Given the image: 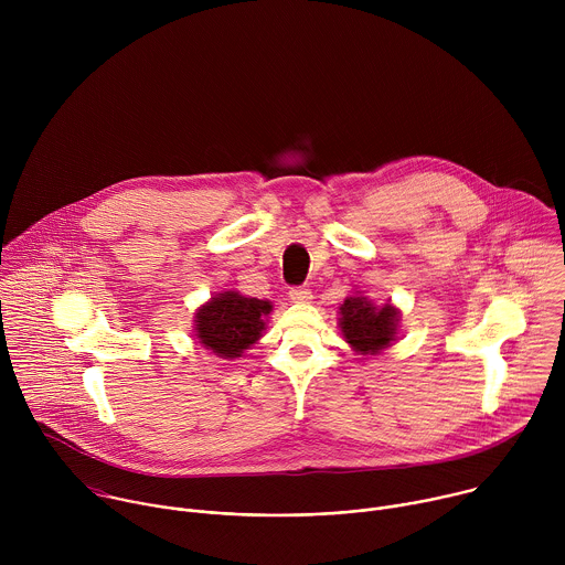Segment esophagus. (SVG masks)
I'll return each mask as SVG.
<instances>
[{
	"label": "esophagus",
	"mask_w": 565,
	"mask_h": 565,
	"mask_svg": "<svg viewBox=\"0 0 565 565\" xmlns=\"http://www.w3.org/2000/svg\"><path fill=\"white\" fill-rule=\"evenodd\" d=\"M288 297H290L292 301H297V303H303V301H310V299H312V292H310L308 288H303V286H292V288L288 290Z\"/></svg>",
	"instance_id": "34e87169"
}]
</instances>
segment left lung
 <instances>
[{
    "instance_id": "1",
    "label": "left lung",
    "mask_w": 565,
    "mask_h": 565,
    "mask_svg": "<svg viewBox=\"0 0 565 565\" xmlns=\"http://www.w3.org/2000/svg\"><path fill=\"white\" fill-rule=\"evenodd\" d=\"M340 312L347 342L362 355L377 353L395 340L397 310L391 303L377 308L366 297H349L340 306Z\"/></svg>"
}]
</instances>
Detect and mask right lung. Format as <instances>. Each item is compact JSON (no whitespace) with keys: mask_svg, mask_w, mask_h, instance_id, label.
I'll use <instances>...</instances> for the list:
<instances>
[{"mask_svg":"<svg viewBox=\"0 0 565 565\" xmlns=\"http://www.w3.org/2000/svg\"><path fill=\"white\" fill-rule=\"evenodd\" d=\"M273 310L270 301L221 292L196 312V338L218 358H238L250 349L266 327L264 317Z\"/></svg>","mask_w":565,"mask_h":565,"instance_id":"obj_1","label":"right lung"}]
</instances>
